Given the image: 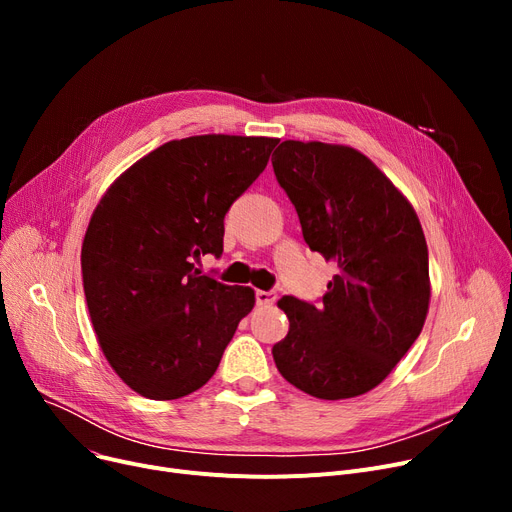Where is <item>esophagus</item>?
Instances as JSON below:
<instances>
[{
	"mask_svg": "<svg viewBox=\"0 0 512 512\" xmlns=\"http://www.w3.org/2000/svg\"><path fill=\"white\" fill-rule=\"evenodd\" d=\"M255 299H257V305H272L278 299V292L276 290H257Z\"/></svg>",
	"mask_w": 512,
	"mask_h": 512,
	"instance_id": "34e87169",
	"label": "esophagus"
}]
</instances>
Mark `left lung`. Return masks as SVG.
<instances>
[{"instance_id": "1", "label": "left lung", "mask_w": 512, "mask_h": 512, "mask_svg": "<svg viewBox=\"0 0 512 512\" xmlns=\"http://www.w3.org/2000/svg\"><path fill=\"white\" fill-rule=\"evenodd\" d=\"M278 184L311 251L338 265L319 305L284 297L290 328L272 355L282 378L324 400L378 386L421 334L429 305L417 213L371 161L326 143L284 141Z\"/></svg>"}]
</instances>
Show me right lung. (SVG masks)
<instances>
[{
  "label": "right lung",
  "instance_id": "add662e5",
  "mask_svg": "<svg viewBox=\"0 0 512 512\" xmlns=\"http://www.w3.org/2000/svg\"><path fill=\"white\" fill-rule=\"evenodd\" d=\"M278 139L203 134L157 147L99 201L83 242V286L101 351L151 400L199 390L218 369L247 286L201 274L220 257L224 218L265 170Z\"/></svg>",
  "mask_w": 512,
  "mask_h": 512
}]
</instances>
